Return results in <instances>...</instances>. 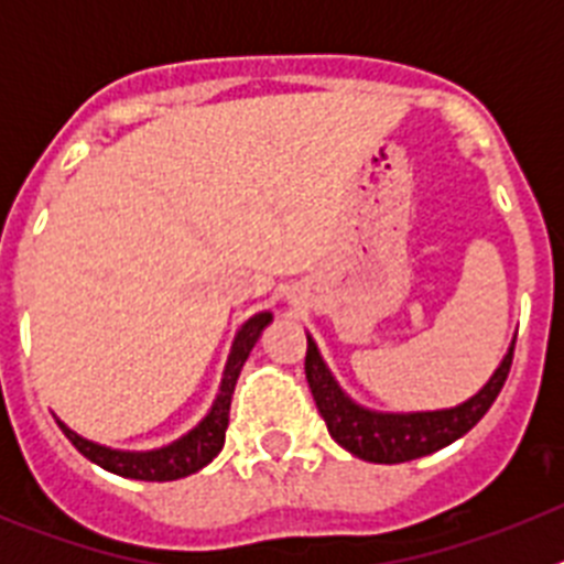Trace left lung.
I'll return each mask as SVG.
<instances>
[{"mask_svg":"<svg viewBox=\"0 0 564 564\" xmlns=\"http://www.w3.org/2000/svg\"><path fill=\"white\" fill-rule=\"evenodd\" d=\"M511 356H514V344L508 347L495 376L482 383L477 395L449 406V410L432 412H378L356 403L338 387L336 376L311 336H307L305 376L311 383L313 401L327 423V432L338 446L370 463H406L449 446L486 415L506 383Z\"/></svg>","mask_w":564,"mask_h":564,"instance_id":"1","label":"left lung"}]
</instances>
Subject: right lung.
I'll return each mask as SVG.
<instances>
[{
	"label": "right lung",
	"mask_w": 564,
	"mask_h": 564,
	"mask_svg": "<svg viewBox=\"0 0 564 564\" xmlns=\"http://www.w3.org/2000/svg\"><path fill=\"white\" fill-rule=\"evenodd\" d=\"M273 322L271 311L253 313L246 325L239 327L237 336H234L231 352H228L226 370H223L220 392L214 398L212 410L203 417L192 432H186L183 437L172 441L169 446H161V449H149V452H123V449H109V446H101V443H93L87 437H82L78 432H73L67 423L56 421L62 426L64 435L69 437V443L82 452L87 460H93L96 466L107 468L112 475L129 477V480H147V482H169V480H181V477L194 475L200 471L203 466L220 455L223 443H226V430H228V410H231V395L234 387H237L239 370L246 358L251 356L253 344L262 336L268 325Z\"/></svg>",
	"instance_id": "1"
}]
</instances>
